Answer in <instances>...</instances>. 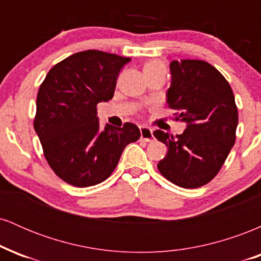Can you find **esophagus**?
Listing matches in <instances>:
<instances>
[{"mask_svg": "<svg viewBox=\"0 0 261 261\" xmlns=\"http://www.w3.org/2000/svg\"><path fill=\"white\" fill-rule=\"evenodd\" d=\"M140 131H141V139L143 141H146V142H151V141H153L154 136L151 128L147 126H140Z\"/></svg>", "mask_w": 261, "mask_h": 261, "instance_id": "esophagus-1", "label": "esophagus"}]
</instances>
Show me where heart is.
Masks as SVG:
<instances>
[{
	"instance_id": "1",
	"label": "heart",
	"mask_w": 261,
	"mask_h": 261,
	"mask_svg": "<svg viewBox=\"0 0 261 261\" xmlns=\"http://www.w3.org/2000/svg\"><path fill=\"white\" fill-rule=\"evenodd\" d=\"M151 68H163L164 70V65L160 61H153L145 66V70H151Z\"/></svg>"
}]
</instances>
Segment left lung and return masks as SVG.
<instances>
[{
	"label": "left lung",
	"instance_id": "8db88e82",
	"mask_svg": "<svg viewBox=\"0 0 261 261\" xmlns=\"http://www.w3.org/2000/svg\"><path fill=\"white\" fill-rule=\"evenodd\" d=\"M169 68L167 103L178 110L176 120L184 121L187 128L176 136L154 131L155 139L168 147L157 167L178 187L200 188L216 176L234 145V94L222 74L202 60L172 61Z\"/></svg>",
	"mask_w": 261,
	"mask_h": 261
}]
</instances>
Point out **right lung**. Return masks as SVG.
<instances>
[{
    "instance_id": "add662e5",
    "label": "right lung",
    "mask_w": 261,
    "mask_h": 261,
    "mask_svg": "<svg viewBox=\"0 0 261 261\" xmlns=\"http://www.w3.org/2000/svg\"><path fill=\"white\" fill-rule=\"evenodd\" d=\"M130 60L99 50L76 53L54 66L39 88L35 133L55 174L73 187L109 178L124 148L140 139L135 124L100 128L97 118V104L112 99Z\"/></svg>"
}]
</instances>
